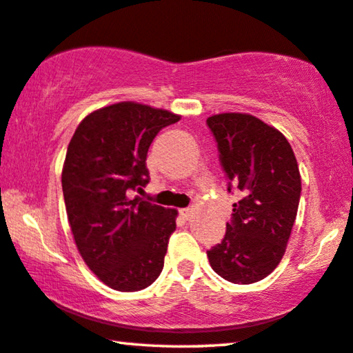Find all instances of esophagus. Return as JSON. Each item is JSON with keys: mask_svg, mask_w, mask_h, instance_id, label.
<instances>
[{"mask_svg": "<svg viewBox=\"0 0 353 353\" xmlns=\"http://www.w3.org/2000/svg\"><path fill=\"white\" fill-rule=\"evenodd\" d=\"M191 213H192V211L189 210V208H181V210H180L181 218H184V219H189V218H191Z\"/></svg>", "mask_w": 353, "mask_h": 353, "instance_id": "1", "label": "esophagus"}]
</instances>
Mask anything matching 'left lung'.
I'll return each mask as SVG.
<instances>
[{
  "label": "left lung",
  "instance_id": "left-lung-1",
  "mask_svg": "<svg viewBox=\"0 0 353 353\" xmlns=\"http://www.w3.org/2000/svg\"><path fill=\"white\" fill-rule=\"evenodd\" d=\"M218 143L233 203L222 241L207 251L211 268L233 284L267 278L283 259L301 195V178L290 143L278 129L246 113L207 120Z\"/></svg>",
  "mask_w": 353,
  "mask_h": 353
}]
</instances>
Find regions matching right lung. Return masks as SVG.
I'll list each match as a JSON object with an SVG mask.
<instances>
[{
    "label": "right lung",
    "instance_id": "1",
    "mask_svg": "<svg viewBox=\"0 0 353 353\" xmlns=\"http://www.w3.org/2000/svg\"><path fill=\"white\" fill-rule=\"evenodd\" d=\"M180 117L137 102L90 113L70 139L61 184L75 245L102 283L137 292L158 279L176 210L142 200L146 154L162 128Z\"/></svg>",
    "mask_w": 353,
    "mask_h": 353
}]
</instances>
